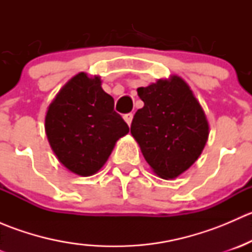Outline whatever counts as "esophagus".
I'll return each mask as SVG.
<instances>
[{"label":"esophagus","instance_id":"1","mask_svg":"<svg viewBox=\"0 0 252 252\" xmlns=\"http://www.w3.org/2000/svg\"><path fill=\"white\" fill-rule=\"evenodd\" d=\"M124 121L126 122V124H128V126H130L131 124V121H133V113H126V114H124Z\"/></svg>","mask_w":252,"mask_h":252}]
</instances>
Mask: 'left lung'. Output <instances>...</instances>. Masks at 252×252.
<instances>
[{
    "instance_id": "1",
    "label": "left lung",
    "mask_w": 252,
    "mask_h": 252,
    "mask_svg": "<svg viewBox=\"0 0 252 252\" xmlns=\"http://www.w3.org/2000/svg\"><path fill=\"white\" fill-rule=\"evenodd\" d=\"M144 107L130 133L152 171L174 179L199 158L208 139V122L189 85L178 75L138 89Z\"/></svg>"
}]
</instances>
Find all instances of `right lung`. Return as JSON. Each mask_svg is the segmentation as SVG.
Returning a JSON list of instances; mask_svg holds the SVG:
<instances>
[{"instance_id":"right-lung-1","label":"right lung","mask_w":252,"mask_h":252,"mask_svg":"<svg viewBox=\"0 0 252 252\" xmlns=\"http://www.w3.org/2000/svg\"><path fill=\"white\" fill-rule=\"evenodd\" d=\"M45 130L58 161L73 173L89 177L102 168L129 126L114 111L113 97L101 88L100 77L81 72L48 106Z\"/></svg>"}]
</instances>
